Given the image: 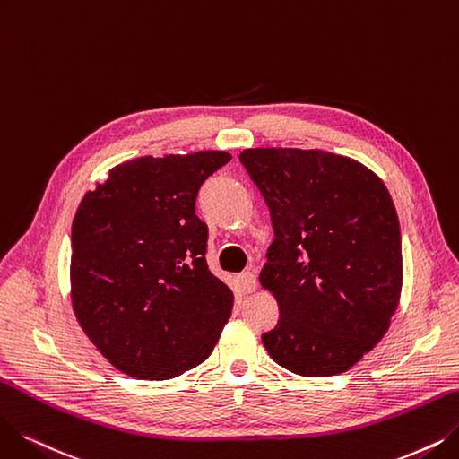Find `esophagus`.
<instances>
[{"instance_id":"esophagus-1","label":"esophagus","mask_w":459,"mask_h":459,"mask_svg":"<svg viewBox=\"0 0 459 459\" xmlns=\"http://www.w3.org/2000/svg\"><path fill=\"white\" fill-rule=\"evenodd\" d=\"M239 282H241V286H243V291H247V293H250V291H254L255 288H258V277H255L254 271H245V273H241Z\"/></svg>"}]
</instances>
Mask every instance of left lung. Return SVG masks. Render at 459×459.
<instances>
[{
  "instance_id": "obj_1",
  "label": "left lung",
  "mask_w": 459,
  "mask_h": 459,
  "mask_svg": "<svg viewBox=\"0 0 459 459\" xmlns=\"http://www.w3.org/2000/svg\"><path fill=\"white\" fill-rule=\"evenodd\" d=\"M239 160L274 230L260 282L281 316L264 346L301 377L348 371L399 305L401 230L388 188L363 163L318 149H247Z\"/></svg>"
}]
</instances>
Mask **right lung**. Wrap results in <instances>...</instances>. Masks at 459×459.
I'll list each match as a JSON object with an SVG mask.
<instances>
[{"label":"right lung","mask_w":459,"mask_h":459,"mask_svg":"<svg viewBox=\"0 0 459 459\" xmlns=\"http://www.w3.org/2000/svg\"><path fill=\"white\" fill-rule=\"evenodd\" d=\"M224 151L135 158L86 192L71 228V301L88 339L118 371L168 380L205 361L233 293L207 267L201 185Z\"/></svg>","instance_id":"right-lung-1"}]
</instances>
